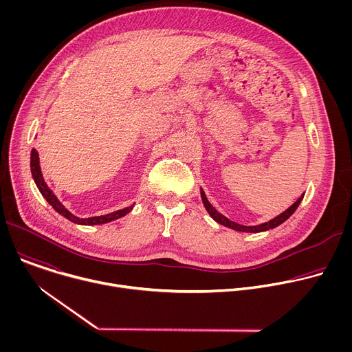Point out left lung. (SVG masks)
Listing matches in <instances>:
<instances>
[{
	"label": "left lung",
	"mask_w": 352,
	"mask_h": 352,
	"mask_svg": "<svg viewBox=\"0 0 352 352\" xmlns=\"http://www.w3.org/2000/svg\"><path fill=\"white\" fill-rule=\"evenodd\" d=\"M200 195H202L204 205H205L208 213L213 217V220H216L219 224H221V226H224V227L232 228V230H235V231H242V232H261V231H267V230L276 228L277 226H280L281 223H284V221L296 210V208H298L299 204H300V200H302V197H304V195L300 196V197L296 200V202H295L294 205H291L285 212H283L281 214H278L277 217H274L273 220H270V221H267V223H263V224H259V226H241V224H236V223L228 220V219H227L226 216H223L221 213H219V212L210 205V202L208 200V197H206L204 189H200Z\"/></svg>",
	"instance_id": "obj_1"
}]
</instances>
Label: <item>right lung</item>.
Returning a JSON list of instances; mask_svg holds the SVG:
<instances>
[{"label": "right lung", "instance_id": "obj_1", "mask_svg": "<svg viewBox=\"0 0 352 352\" xmlns=\"http://www.w3.org/2000/svg\"><path fill=\"white\" fill-rule=\"evenodd\" d=\"M30 170H32V177L40 190V193L45 197L47 202L53 206V209L60 213L61 216H64L65 219H68L69 221L72 223H76V224H82V226H96V224H104V223H110L113 220H117L125 214H128L133 205L129 206V208H125L122 210H117V212H113L110 214H106V216H97V217H89V219H79L76 216H74L68 209H65V206L60 202V200L57 199V196L53 193V190L48 188V185L44 182V178L41 175V170H40V163H38V153L36 152V148H32V153H30Z\"/></svg>", "mask_w": 352, "mask_h": 352}]
</instances>
